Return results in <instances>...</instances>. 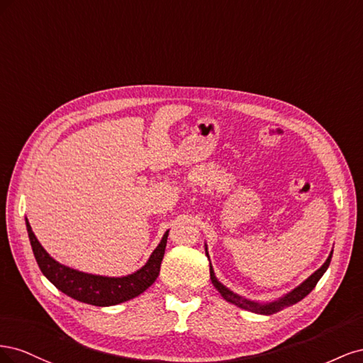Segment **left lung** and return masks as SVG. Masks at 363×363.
<instances>
[{"label": "left lung", "mask_w": 363, "mask_h": 363, "mask_svg": "<svg viewBox=\"0 0 363 363\" xmlns=\"http://www.w3.org/2000/svg\"><path fill=\"white\" fill-rule=\"evenodd\" d=\"M204 248H206V256L208 257L207 245H204ZM332 255H333V251L330 252V255H328L327 260L323 263V267L320 269H316L311 277H307L301 284H298V286L294 288L291 292L280 296L279 300H274V301H269V303H257V301H252V300H247V298H244V296L238 295L236 292L230 291L227 286H224V284L216 279L213 268H212V263H208V267H211V280L213 283V286L218 289L219 294L224 296V300L240 307V309H245V311L260 313V315H272V313H276V312L284 309V307H289L295 303L301 301L306 295H309L312 292V289L316 286V283L320 281V279L324 276V272L327 271L328 265H330ZM208 260H211V259H208Z\"/></svg>", "instance_id": "left-lung-1"}]
</instances>
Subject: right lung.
Instances as JSON below:
<instances>
[{
  "instance_id": "1",
  "label": "right lung",
  "mask_w": 363,
  "mask_h": 363,
  "mask_svg": "<svg viewBox=\"0 0 363 363\" xmlns=\"http://www.w3.org/2000/svg\"><path fill=\"white\" fill-rule=\"evenodd\" d=\"M26 225L33 248V255H35L43 276L59 291L71 296V298L100 307L115 306L135 298V296L147 291L156 281L160 272V263L164 255V247H167L169 233V230L164 232L160 244L151 252L150 259L140 269L124 277H106L77 271L54 260L45 251V248L40 245L35 233H33L27 218Z\"/></svg>"
}]
</instances>
